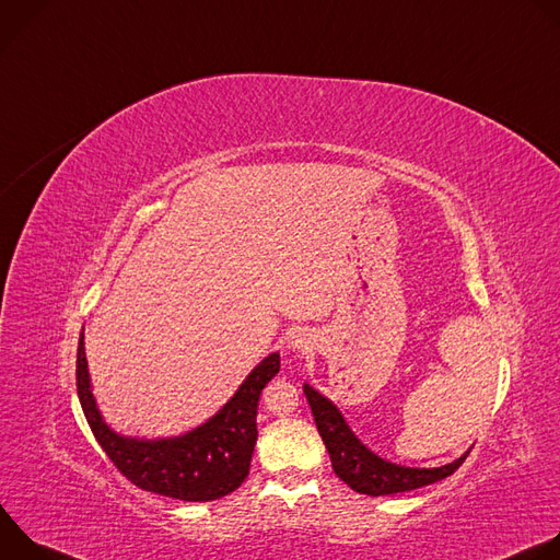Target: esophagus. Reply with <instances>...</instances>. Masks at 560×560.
<instances>
[{
  "label": "esophagus",
  "mask_w": 560,
  "mask_h": 560,
  "mask_svg": "<svg viewBox=\"0 0 560 560\" xmlns=\"http://www.w3.org/2000/svg\"><path fill=\"white\" fill-rule=\"evenodd\" d=\"M310 343H312V337L305 332V330H296L290 335V348L296 350V352H303V350H310Z\"/></svg>",
  "instance_id": "obj_1"
}]
</instances>
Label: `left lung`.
I'll list each match as a JSON object with an SVG mask.
<instances>
[{"label": "left lung", "mask_w": 560, "mask_h": 560, "mask_svg": "<svg viewBox=\"0 0 560 560\" xmlns=\"http://www.w3.org/2000/svg\"><path fill=\"white\" fill-rule=\"evenodd\" d=\"M303 394L312 408V417L316 423L318 434H322L326 450L332 460L335 474L348 483L354 492L368 494V497H385V494H398V492H410L419 490L423 486L443 481L450 474H454L460 463L467 458L469 450L441 467H404L389 463L381 456H376L372 450H368L350 430L339 408L318 394L307 383L303 385Z\"/></svg>", "instance_id": "obj_1"}]
</instances>
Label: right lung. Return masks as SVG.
I'll return each instance as SVG.
<instances>
[{
	"label": "right lung",
	"instance_id": "obj_1",
	"mask_svg": "<svg viewBox=\"0 0 560 560\" xmlns=\"http://www.w3.org/2000/svg\"><path fill=\"white\" fill-rule=\"evenodd\" d=\"M279 368L281 357L272 352L212 419L188 434L156 441L130 439L113 432L97 410L82 332L77 348V394L97 443L130 483L145 492L203 503L234 492L246 481L257 443L259 396Z\"/></svg>",
	"mask_w": 560,
	"mask_h": 560
}]
</instances>
